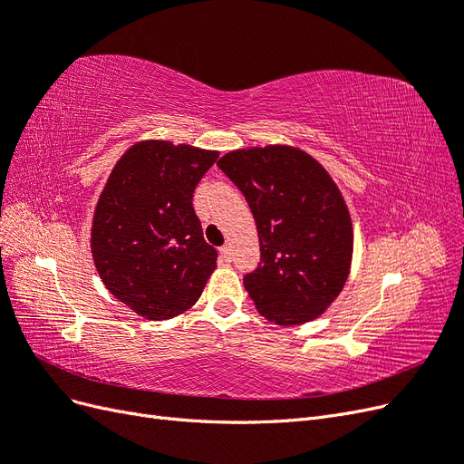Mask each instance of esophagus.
Wrapping results in <instances>:
<instances>
[{"instance_id": "obj_1", "label": "esophagus", "mask_w": 464, "mask_h": 464, "mask_svg": "<svg viewBox=\"0 0 464 464\" xmlns=\"http://www.w3.org/2000/svg\"><path fill=\"white\" fill-rule=\"evenodd\" d=\"M220 261L222 263H230L232 261V249L228 246L220 247Z\"/></svg>"}]
</instances>
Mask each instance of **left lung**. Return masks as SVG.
I'll return each mask as SVG.
<instances>
[{
	"label": "left lung",
	"mask_w": 464,
	"mask_h": 464,
	"mask_svg": "<svg viewBox=\"0 0 464 464\" xmlns=\"http://www.w3.org/2000/svg\"><path fill=\"white\" fill-rule=\"evenodd\" d=\"M254 213L261 263L244 276L276 325L314 321L343 292L354 232L341 189L312 154L290 145L237 149L217 162Z\"/></svg>",
	"instance_id": "8db88e82"
}]
</instances>
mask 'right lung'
I'll return each instance as SVG.
<instances>
[{"label":"right lung","instance_id":"obj_1","mask_svg":"<svg viewBox=\"0 0 464 464\" xmlns=\"http://www.w3.org/2000/svg\"><path fill=\"white\" fill-rule=\"evenodd\" d=\"M217 159V150L149 139L110 172L92 217V261L137 315L162 321L188 312L217 269L218 254L191 203Z\"/></svg>","mask_w":464,"mask_h":464}]
</instances>
